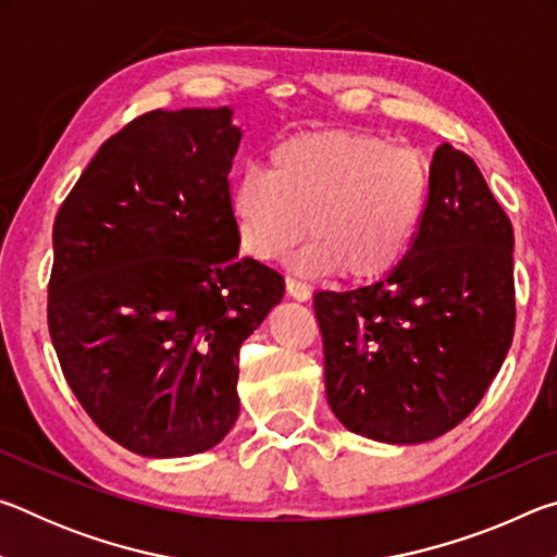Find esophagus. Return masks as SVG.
<instances>
[{"mask_svg":"<svg viewBox=\"0 0 557 557\" xmlns=\"http://www.w3.org/2000/svg\"><path fill=\"white\" fill-rule=\"evenodd\" d=\"M285 285H287V295L292 299H297V301H307L309 295H312V292H309V287L305 285V282H299L295 277H287Z\"/></svg>","mask_w":557,"mask_h":557,"instance_id":"34e87169","label":"esophagus"}]
</instances>
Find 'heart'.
<instances>
[{"mask_svg":"<svg viewBox=\"0 0 557 557\" xmlns=\"http://www.w3.org/2000/svg\"><path fill=\"white\" fill-rule=\"evenodd\" d=\"M430 186L420 149L371 132L314 129L272 147L265 174L240 176L231 211L240 248L252 258L282 260L309 231L301 270L373 282L410 250Z\"/></svg>","mask_w":557,"mask_h":557,"instance_id":"obj_1","label":"heart"}]
</instances>
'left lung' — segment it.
<instances>
[{
	"instance_id": "left-lung-1",
	"label": "left lung",
	"mask_w": 557,
	"mask_h": 557,
	"mask_svg": "<svg viewBox=\"0 0 557 557\" xmlns=\"http://www.w3.org/2000/svg\"><path fill=\"white\" fill-rule=\"evenodd\" d=\"M410 250L383 280L317 292L326 400L346 430L420 445L457 428L516 326L513 228L469 154L440 145Z\"/></svg>"
}]
</instances>
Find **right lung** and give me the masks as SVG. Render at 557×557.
Instances as JSON below:
<instances>
[{
	"instance_id": "obj_1",
	"label": "right lung",
	"mask_w": 557,
	"mask_h": 557,
	"mask_svg": "<svg viewBox=\"0 0 557 557\" xmlns=\"http://www.w3.org/2000/svg\"><path fill=\"white\" fill-rule=\"evenodd\" d=\"M231 108L152 110L98 149L53 223L49 332L92 422L135 455L219 445L238 351L285 280L238 258Z\"/></svg>"
}]
</instances>
